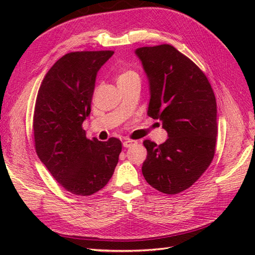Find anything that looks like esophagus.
<instances>
[{
	"mask_svg": "<svg viewBox=\"0 0 255 255\" xmlns=\"http://www.w3.org/2000/svg\"><path fill=\"white\" fill-rule=\"evenodd\" d=\"M137 141H134V140H130V139H126L125 140V141L123 142V145L125 148H129V147H131L132 144H134L136 143Z\"/></svg>",
	"mask_w": 255,
	"mask_h": 255,
	"instance_id": "obj_1",
	"label": "esophagus"
}]
</instances>
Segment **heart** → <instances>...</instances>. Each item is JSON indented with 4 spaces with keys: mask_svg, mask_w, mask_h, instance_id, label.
<instances>
[{
    "mask_svg": "<svg viewBox=\"0 0 255 255\" xmlns=\"http://www.w3.org/2000/svg\"><path fill=\"white\" fill-rule=\"evenodd\" d=\"M132 78H138V74L132 71V70H125V71H122L118 74L117 77V83L118 82H123V81H126Z\"/></svg>",
    "mask_w": 255,
    "mask_h": 255,
    "instance_id": "obj_1",
    "label": "heart"
}]
</instances>
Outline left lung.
<instances>
[{
    "label": "left lung",
    "instance_id": "8db88e82",
    "mask_svg": "<svg viewBox=\"0 0 255 255\" xmlns=\"http://www.w3.org/2000/svg\"><path fill=\"white\" fill-rule=\"evenodd\" d=\"M136 55L150 86L148 116L160 119L165 142L144 140L142 174L151 186L167 195L191 187L215 155L217 104L204 72L171 45L141 47Z\"/></svg>",
    "mask_w": 255,
    "mask_h": 255
}]
</instances>
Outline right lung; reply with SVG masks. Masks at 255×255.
Wrapping results in <instances>:
<instances>
[{
    "mask_svg": "<svg viewBox=\"0 0 255 255\" xmlns=\"http://www.w3.org/2000/svg\"><path fill=\"white\" fill-rule=\"evenodd\" d=\"M114 51L64 55L45 75L38 91L32 131L38 158L66 191L99 192L113 176L122 152L117 138H86L83 122L91 113L97 71Z\"/></svg>",
    "mask_w": 255,
    "mask_h": 255,
    "instance_id": "add662e5",
    "label": "right lung"
}]
</instances>
